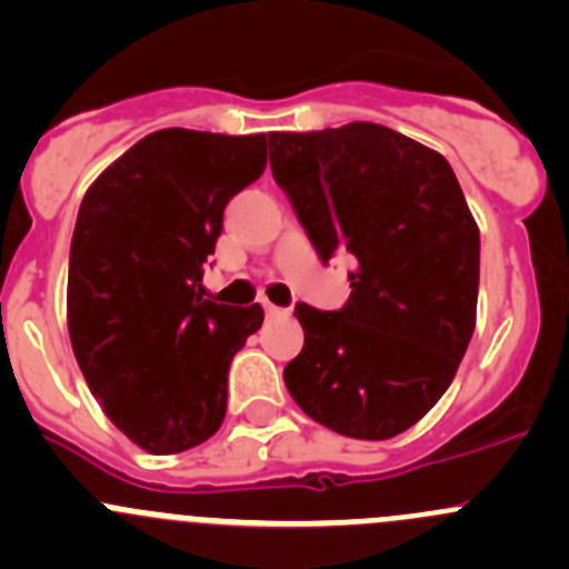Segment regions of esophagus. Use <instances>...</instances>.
<instances>
[{"mask_svg":"<svg viewBox=\"0 0 569 569\" xmlns=\"http://www.w3.org/2000/svg\"><path fill=\"white\" fill-rule=\"evenodd\" d=\"M263 311H267L269 319H272V317H286V313H289V311H286V308L272 306V302H269V300H263Z\"/></svg>","mask_w":569,"mask_h":569,"instance_id":"obj_1","label":"esophagus"}]
</instances>
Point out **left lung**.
Returning <instances> with one entry per match:
<instances>
[{
	"instance_id": "8db88e82",
	"label": "left lung",
	"mask_w": 569,
	"mask_h": 569,
	"mask_svg": "<svg viewBox=\"0 0 569 569\" xmlns=\"http://www.w3.org/2000/svg\"><path fill=\"white\" fill-rule=\"evenodd\" d=\"M269 164L321 261L352 252L341 311L297 302L291 399L321 427L388 440L455 380L476 327L479 226L451 164L380 123L269 131Z\"/></svg>"
}]
</instances>
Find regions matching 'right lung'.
Masks as SVG:
<instances>
[{"instance_id": "right-lung-1", "label": "right lung", "mask_w": 569, "mask_h": 569, "mask_svg": "<svg viewBox=\"0 0 569 569\" xmlns=\"http://www.w3.org/2000/svg\"><path fill=\"white\" fill-rule=\"evenodd\" d=\"M267 168V134L162 129L90 183L68 261V336L101 410L148 455L222 427L228 369L263 308L206 300L228 200Z\"/></svg>"}]
</instances>
